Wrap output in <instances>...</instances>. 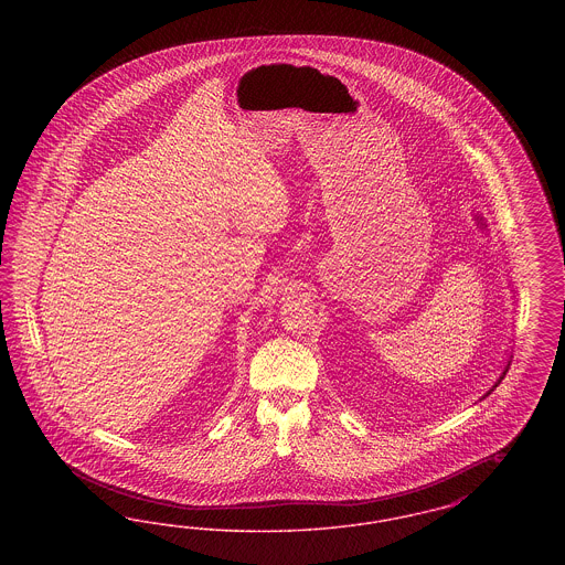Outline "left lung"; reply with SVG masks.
I'll return each mask as SVG.
<instances>
[{"mask_svg": "<svg viewBox=\"0 0 565 565\" xmlns=\"http://www.w3.org/2000/svg\"><path fill=\"white\" fill-rule=\"evenodd\" d=\"M493 387H495V385H493Z\"/></svg>", "mask_w": 565, "mask_h": 565, "instance_id": "obj_1", "label": "left lung"}]
</instances>
